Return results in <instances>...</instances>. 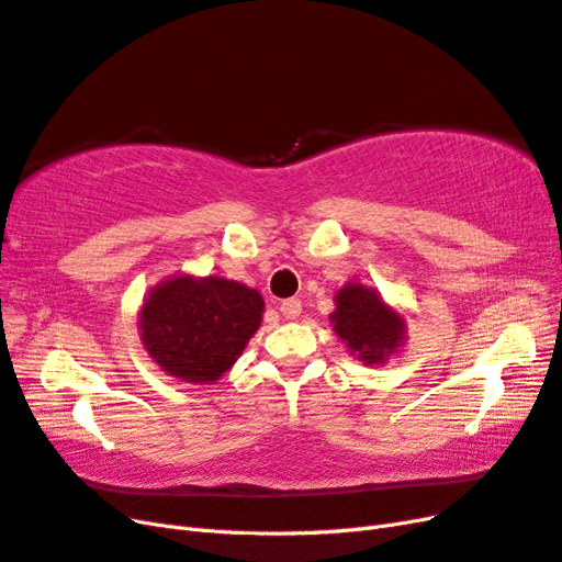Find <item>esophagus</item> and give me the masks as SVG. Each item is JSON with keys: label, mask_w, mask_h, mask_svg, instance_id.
Returning a JSON list of instances; mask_svg holds the SVG:
<instances>
[{"label": "esophagus", "mask_w": 562, "mask_h": 562, "mask_svg": "<svg viewBox=\"0 0 562 562\" xmlns=\"http://www.w3.org/2000/svg\"><path fill=\"white\" fill-rule=\"evenodd\" d=\"M300 312H302V302H300V300L291 297V300H283V302H281V314H283L285 318H297Z\"/></svg>", "instance_id": "esophagus-1"}]
</instances>
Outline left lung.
Here are the masks:
<instances>
[{"label": "left lung", "instance_id": "8db88e82", "mask_svg": "<svg viewBox=\"0 0 562 562\" xmlns=\"http://www.w3.org/2000/svg\"><path fill=\"white\" fill-rule=\"evenodd\" d=\"M333 300L336 310L328 314L333 333L355 359L373 367L402 352L406 318L397 307L387 305L375 288L347 281Z\"/></svg>", "mask_w": 562, "mask_h": 562}]
</instances>
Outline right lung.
Here are the masks:
<instances>
[{"label": "right lung", "instance_id": "1", "mask_svg": "<svg viewBox=\"0 0 562 562\" xmlns=\"http://www.w3.org/2000/svg\"><path fill=\"white\" fill-rule=\"evenodd\" d=\"M260 291L224 277L175 274L146 293L139 338L158 369L191 385H212L244 355L262 324Z\"/></svg>", "mask_w": 562, "mask_h": 562}]
</instances>
